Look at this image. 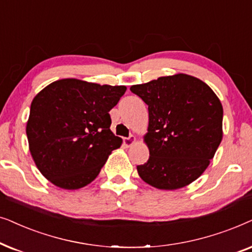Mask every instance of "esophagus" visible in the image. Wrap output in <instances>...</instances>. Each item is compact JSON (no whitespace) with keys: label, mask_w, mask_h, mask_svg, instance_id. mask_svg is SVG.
<instances>
[{"label":"esophagus","mask_w":252,"mask_h":252,"mask_svg":"<svg viewBox=\"0 0 252 252\" xmlns=\"http://www.w3.org/2000/svg\"><path fill=\"white\" fill-rule=\"evenodd\" d=\"M135 143H136V137L135 136H130V137H126V138H123V144L126 147H130L132 145V144H135Z\"/></svg>","instance_id":"obj_1"}]
</instances>
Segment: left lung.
<instances>
[{"mask_svg": "<svg viewBox=\"0 0 252 252\" xmlns=\"http://www.w3.org/2000/svg\"><path fill=\"white\" fill-rule=\"evenodd\" d=\"M149 106L144 143L150 158L140 179L160 190L189 186L209 167L222 140L223 109L213 90L187 73L130 87Z\"/></svg>", "mask_w": 252, "mask_h": 252, "instance_id": "left-lung-1", "label": "left lung"}]
</instances>
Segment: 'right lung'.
I'll return each instance as SVG.
<instances>
[{
	"instance_id": "right-lung-1",
	"label": "right lung",
	"mask_w": 252,
	"mask_h": 252,
	"mask_svg": "<svg viewBox=\"0 0 252 252\" xmlns=\"http://www.w3.org/2000/svg\"><path fill=\"white\" fill-rule=\"evenodd\" d=\"M126 91L76 78L53 82L32 100L26 123L29 149L54 186L76 190L99 175L122 138L110 130L109 112Z\"/></svg>"
}]
</instances>
